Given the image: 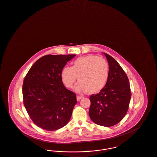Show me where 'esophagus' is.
Segmentation results:
<instances>
[{
  "label": "esophagus",
  "instance_id": "esophagus-1",
  "mask_svg": "<svg viewBox=\"0 0 157 157\" xmlns=\"http://www.w3.org/2000/svg\"><path fill=\"white\" fill-rule=\"evenodd\" d=\"M84 97L82 96H78L76 97V98H77V100L78 101H79L81 99H82V98H83Z\"/></svg>",
  "mask_w": 157,
  "mask_h": 157
}]
</instances>
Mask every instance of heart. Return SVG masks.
I'll list each match as a JSON object with an SVG mask.
<instances>
[{
    "label": "heart",
    "instance_id": "1",
    "mask_svg": "<svg viewBox=\"0 0 157 157\" xmlns=\"http://www.w3.org/2000/svg\"><path fill=\"white\" fill-rule=\"evenodd\" d=\"M109 75V65L106 59L97 56L79 57L73 62L72 67L63 68L61 76L64 85L72 88L77 77L79 83L76 91L94 94L100 92L106 84Z\"/></svg>",
    "mask_w": 157,
    "mask_h": 157
}]
</instances>
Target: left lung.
<instances>
[{
    "label": "left lung",
    "instance_id": "obj_1",
    "mask_svg": "<svg viewBox=\"0 0 157 157\" xmlns=\"http://www.w3.org/2000/svg\"><path fill=\"white\" fill-rule=\"evenodd\" d=\"M109 75L105 87L90 97L89 115L97 125L111 127L119 123L129 108L131 90L128 78L119 63L108 54Z\"/></svg>",
    "mask_w": 157,
    "mask_h": 157
}]
</instances>
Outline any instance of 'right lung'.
<instances>
[{
  "label": "right lung",
  "instance_id": "right-lung-1",
  "mask_svg": "<svg viewBox=\"0 0 157 157\" xmlns=\"http://www.w3.org/2000/svg\"><path fill=\"white\" fill-rule=\"evenodd\" d=\"M75 56H44L36 61L24 78V106L33 123L42 129L59 130L71 118L76 96L64 86L61 73Z\"/></svg>",
  "mask_w": 157,
  "mask_h": 157
}]
</instances>
